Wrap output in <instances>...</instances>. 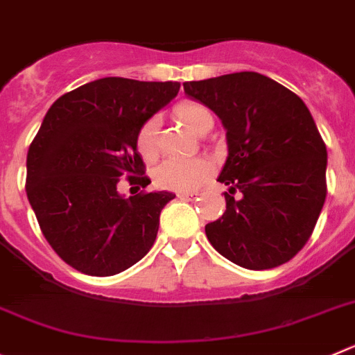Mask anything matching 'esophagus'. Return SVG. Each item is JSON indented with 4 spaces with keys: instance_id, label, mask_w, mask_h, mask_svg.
Here are the masks:
<instances>
[{
    "instance_id": "esophagus-1",
    "label": "esophagus",
    "mask_w": 355,
    "mask_h": 355,
    "mask_svg": "<svg viewBox=\"0 0 355 355\" xmlns=\"http://www.w3.org/2000/svg\"><path fill=\"white\" fill-rule=\"evenodd\" d=\"M197 191H180L178 193V199L181 200H191V199H197Z\"/></svg>"
}]
</instances>
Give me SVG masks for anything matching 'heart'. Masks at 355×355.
Listing matches in <instances>:
<instances>
[{
  "mask_svg": "<svg viewBox=\"0 0 355 355\" xmlns=\"http://www.w3.org/2000/svg\"><path fill=\"white\" fill-rule=\"evenodd\" d=\"M175 116L190 130L200 133L204 126L213 121L211 112L197 102H184L175 107ZM158 132L160 119L149 118L137 133V151L144 160H153L158 155ZM214 167L211 160L197 158H171L164 162L155 172V181L162 190L171 191H193L202 187L211 175Z\"/></svg>",
  "mask_w": 355,
  "mask_h": 355,
  "instance_id": "obj_1",
  "label": "heart"
}]
</instances>
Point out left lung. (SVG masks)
<instances>
[{"label": "left lung", "mask_w": 355, "mask_h": 355, "mask_svg": "<svg viewBox=\"0 0 355 355\" xmlns=\"http://www.w3.org/2000/svg\"><path fill=\"white\" fill-rule=\"evenodd\" d=\"M227 130L229 156L218 181L227 209L206 225L213 248L234 264L262 271L297 255L326 200L327 149L295 93L257 71L184 83ZM237 191L239 200H234Z\"/></svg>", "instance_id": "obj_1"}]
</instances>
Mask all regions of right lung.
<instances>
[{
	"mask_svg": "<svg viewBox=\"0 0 355 355\" xmlns=\"http://www.w3.org/2000/svg\"><path fill=\"white\" fill-rule=\"evenodd\" d=\"M180 86L105 77L64 93L45 114L28 151L26 193L49 245L77 271L118 275L151 250L175 195L125 199L118 184L123 175L142 188L151 183L137 133Z\"/></svg>",
	"mask_w": 355,
	"mask_h": 355,
	"instance_id": "add662e5",
	"label": "right lung"
}]
</instances>
